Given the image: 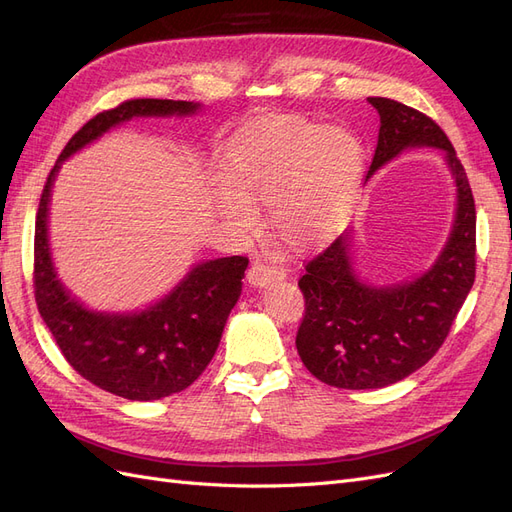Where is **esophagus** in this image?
Instances as JSON below:
<instances>
[{"instance_id": "esophagus-1", "label": "esophagus", "mask_w": 512, "mask_h": 512, "mask_svg": "<svg viewBox=\"0 0 512 512\" xmlns=\"http://www.w3.org/2000/svg\"><path fill=\"white\" fill-rule=\"evenodd\" d=\"M286 277V271L282 267L269 265V262H252V267L247 269V282L252 286H269L273 282H280Z\"/></svg>"}]
</instances>
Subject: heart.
Instances as JSON below:
<instances>
[{"mask_svg": "<svg viewBox=\"0 0 512 512\" xmlns=\"http://www.w3.org/2000/svg\"><path fill=\"white\" fill-rule=\"evenodd\" d=\"M365 170V147L348 128L299 115L254 121L226 147V185L215 190L218 218L237 235L258 228L269 205L271 226L292 250L331 241L350 220Z\"/></svg>", "mask_w": 512, "mask_h": 512, "instance_id": "obj_1", "label": "heart"}]
</instances>
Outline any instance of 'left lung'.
<instances>
[{"instance_id":"8db88e82","label":"left lung","mask_w":512,"mask_h":512,"mask_svg":"<svg viewBox=\"0 0 512 512\" xmlns=\"http://www.w3.org/2000/svg\"><path fill=\"white\" fill-rule=\"evenodd\" d=\"M380 132L367 177L414 147L444 151L457 188L455 224L433 267L401 286H367L352 269L350 232L307 262L297 350L309 374L337 389H382L440 350L476 273V209L466 170L436 121L391 98H369Z\"/></svg>"}]
</instances>
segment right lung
Listing matches in <instances>:
<instances>
[{
  "instance_id": "obj_1",
  "label": "right lung",
  "mask_w": 512,
  "mask_h": 512,
  "mask_svg": "<svg viewBox=\"0 0 512 512\" xmlns=\"http://www.w3.org/2000/svg\"><path fill=\"white\" fill-rule=\"evenodd\" d=\"M200 104L138 98L98 113L76 132L46 177L36 213L34 294L38 312L74 371L102 391L132 401L179 393L218 350L230 309L241 297L245 256L196 265L162 301L143 312H91L61 286L49 247V203L59 164L132 117L192 115Z\"/></svg>"
}]
</instances>
